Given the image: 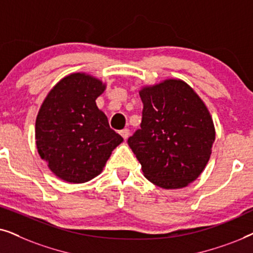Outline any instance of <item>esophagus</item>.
<instances>
[{
  "label": "esophagus",
  "mask_w": 253,
  "mask_h": 253,
  "mask_svg": "<svg viewBox=\"0 0 253 253\" xmlns=\"http://www.w3.org/2000/svg\"><path fill=\"white\" fill-rule=\"evenodd\" d=\"M120 133H121V136L123 137V139L126 140L127 138H129V136H130V130L129 129H124V130L121 131Z\"/></svg>",
  "instance_id": "esophagus-1"
}]
</instances>
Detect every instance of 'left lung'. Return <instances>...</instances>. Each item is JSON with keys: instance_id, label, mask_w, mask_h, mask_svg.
Wrapping results in <instances>:
<instances>
[{"instance_id": "left-lung-1", "label": "left lung", "mask_w": 253, "mask_h": 253, "mask_svg": "<svg viewBox=\"0 0 253 253\" xmlns=\"http://www.w3.org/2000/svg\"><path fill=\"white\" fill-rule=\"evenodd\" d=\"M143 119L127 144L144 176L162 189H182L205 169L215 129L199 95L181 79L143 86Z\"/></svg>"}]
</instances>
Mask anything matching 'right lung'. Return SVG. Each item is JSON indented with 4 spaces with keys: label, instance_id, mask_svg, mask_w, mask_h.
Segmentation results:
<instances>
[{
    "label": "right lung",
    "instance_id": "obj_1",
    "mask_svg": "<svg viewBox=\"0 0 253 253\" xmlns=\"http://www.w3.org/2000/svg\"><path fill=\"white\" fill-rule=\"evenodd\" d=\"M105 89L100 79L76 72L62 78L40 107L36 120L38 153L62 181L85 183L96 177L123 141L96 106Z\"/></svg>",
    "mask_w": 253,
    "mask_h": 253
}]
</instances>
